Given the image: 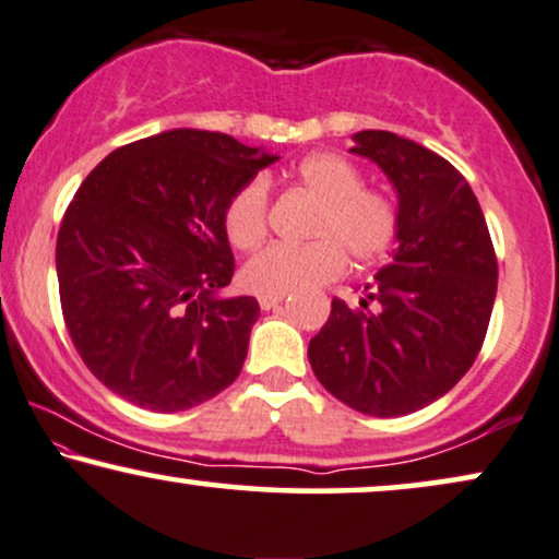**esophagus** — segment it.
Segmentation results:
<instances>
[{
    "mask_svg": "<svg viewBox=\"0 0 559 559\" xmlns=\"http://www.w3.org/2000/svg\"><path fill=\"white\" fill-rule=\"evenodd\" d=\"M284 299L286 296H260V309H265V311H271V309H275V307H281V304H284Z\"/></svg>",
    "mask_w": 559,
    "mask_h": 559,
    "instance_id": "esophagus-1",
    "label": "esophagus"
}]
</instances>
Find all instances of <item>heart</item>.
I'll list each match as a JSON object with an SVG mask.
<instances>
[{
    "label": "heart",
    "instance_id": "1",
    "mask_svg": "<svg viewBox=\"0 0 559 559\" xmlns=\"http://www.w3.org/2000/svg\"><path fill=\"white\" fill-rule=\"evenodd\" d=\"M296 183L319 202L307 245H271L242 267V286L260 296L309 292L345 271V252L355 263L381 260L399 235L396 204L378 189L362 186L355 163L337 153H311L294 170ZM267 225V189L263 181L245 183L225 214V229L235 248L248 250L263 240Z\"/></svg>",
    "mask_w": 559,
    "mask_h": 559
}]
</instances>
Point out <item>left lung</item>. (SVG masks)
Here are the masks:
<instances>
[{
  "instance_id": "1",
  "label": "left lung",
  "mask_w": 559,
  "mask_h": 559,
  "mask_svg": "<svg viewBox=\"0 0 559 559\" xmlns=\"http://www.w3.org/2000/svg\"><path fill=\"white\" fill-rule=\"evenodd\" d=\"M353 140L349 153L373 160L396 191V250L357 307L332 301L309 362L355 412L404 416L471 370L493 311L498 263L478 199L452 163L385 130Z\"/></svg>"
}]
</instances>
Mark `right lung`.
<instances>
[{"label":"right lung","mask_w":559,"mask_h":559,"mask_svg":"<svg viewBox=\"0 0 559 559\" xmlns=\"http://www.w3.org/2000/svg\"><path fill=\"white\" fill-rule=\"evenodd\" d=\"M278 160L206 130L109 153L58 229L63 319L86 368L130 404L186 412L240 376L260 307L222 296L235 273L225 214Z\"/></svg>","instance_id":"obj_1"}]
</instances>
